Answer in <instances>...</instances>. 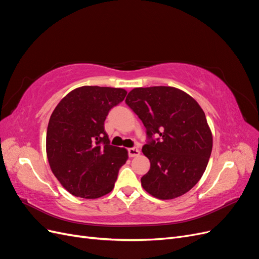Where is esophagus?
<instances>
[{"mask_svg":"<svg viewBox=\"0 0 259 259\" xmlns=\"http://www.w3.org/2000/svg\"><path fill=\"white\" fill-rule=\"evenodd\" d=\"M128 154L131 158H134V156H138L140 154V150L138 148H130L128 149Z\"/></svg>","mask_w":259,"mask_h":259,"instance_id":"esophagus-1","label":"esophagus"}]
</instances>
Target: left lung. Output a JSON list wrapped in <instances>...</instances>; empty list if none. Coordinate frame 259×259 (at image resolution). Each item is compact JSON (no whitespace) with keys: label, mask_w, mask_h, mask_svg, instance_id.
<instances>
[{"label":"left lung","mask_w":259,"mask_h":259,"mask_svg":"<svg viewBox=\"0 0 259 259\" xmlns=\"http://www.w3.org/2000/svg\"><path fill=\"white\" fill-rule=\"evenodd\" d=\"M125 103L143 121L150 142L143 153L150 169L142 186L152 197L171 200L197 185L213 148V135L197 100L171 86L132 90ZM153 135L160 138L152 139Z\"/></svg>","instance_id":"8db88e82"}]
</instances>
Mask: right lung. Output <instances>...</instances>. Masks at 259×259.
I'll return each instance as SVG.
<instances>
[{
  "mask_svg": "<svg viewBox=\"0 0 259 259\" xmlns=\"http://www.w3.org/2000/svg\"><path fill=\"white\" fill-rule=\"evenodd\" d=\"M126 94L123 89L81 86L54 109L46 133V155L55 177L74 197L97 199L114 188L128 152L109 145L104 124L110 109Z\"/></svg>",
  "mask_w": 259,
  "mask_h": 259,
  "instance_id": "obj_1",
  "label": "right lung"
}]
</instances>
